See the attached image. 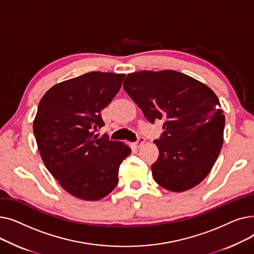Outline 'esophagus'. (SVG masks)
Returning a JSON list of instances; mask_svg holds the SVG:
<instances>
[{"label":"esophagus","instance_id":"obj_1","mask_svg":"<svg viewBox=\"0 0 254 254\" xmlns=\"http://www.w3.org/2000/svg\"><path fill=\"white\" fill-rule=\"evenodd\" d=\"M144 142H145V139L143 137H139L138 141L135 142V143H132V145H134L135 147H137V148H140L141 146L144 144Z\"/></svg>","mask_w":254,"mask_h":254}]
</instances>
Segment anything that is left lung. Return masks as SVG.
<instances>
[{
  "label": "left lung",
  "instance_id": "left-lung-1",
  "mask_svg": "<svg viewBox=\"0 0 254 254\" xmlns=\"http://www.w3.org/2000/svg\"><path fill=\"white\" fill-rule=\"evenodd\" d=\"M124 88L149 123L165 120L164 132L154 140L159 151L151 166L155 182L176 192L202 182L223 143L225 118L214 91L172 70L130 73Z\"/></svg>",
  "mask_w": 254,
  "mask_h": 254
}]
</instances>
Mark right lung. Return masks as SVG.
Instances as JSON below:
<instances>
[{"mask_svg":"<svg viewBox=\"0 0 254 254\" xmlns=\"http://www.w3.org/2000/svg\"><path fill=\"white\" fill-rule=\"evenodd\" d=\"M125 74L90 72L52 86L38 106L34 135L42 161L72 195L98 201L117 185L118 169L130 148L95 134L101 111L122 87Z\"/></svg>","mask_w":254,"mask_h":254,"instance_id":"right-lung-1","label":"right lung"}]
</instances>
